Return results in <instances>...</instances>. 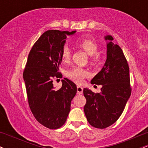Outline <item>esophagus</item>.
I'll use <instances>...</instances> for the list:
<instances>
[{"instance_id":"obj_1","label":"esophagus","mask_w":148,"mask_h":148,"mask_svg":"<svg viewBox=\"0 0 148 148\" xmlns=\"http://www.w3.org/2000/svg\"><path fill=\"white\" fill-rule=\"evenodd\" d=\"M83 88L82 86H77V94H82L83 93Z\"/></svg>"}]
</instances>
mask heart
<instances>
[{"label": "heart", "instance_id": "1", "mask_svg": "<svg viewBox=\"0 0 148 148\" xmlns=\"http://www.w3.org/2000/svg\"><path fill=\"white\" fill-rule=\"evenodd\" d=\"M75 45L90 56V63L93 66H96L100 62V56L97 52L98 50V44L96 40L90 37H82L76 40ZM62 59L64 62L70 60L71 50L67 46L63 48L61 53ZM89 75L88 71L81 67H74L67 73L69 79L77 83H82L84 78Z\"/></svg>", "mask_w": 148, "mask_h": 148}]
</instances>
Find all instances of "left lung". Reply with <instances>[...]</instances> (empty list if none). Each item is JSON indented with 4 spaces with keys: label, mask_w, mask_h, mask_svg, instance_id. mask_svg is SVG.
<instances>
[{
    "label": "left lung",
    "mask_w": 148,
    "mask_h": 148,
    "mask_svg": "<svg viewBox=\"0 0 148 148\" xmlns=\"http://www.w3.org/2000/svg\"><path fill=\"white\" fill-rule=\"evenodd\" d=\"M105 39L108 41L106 61L90 82L102 85L101 91L95 93L86 88L84 89L86 116L89 124L98 129H105L117 121L131 93L129 67L124 53L113 43L112 36L107 35Z\"/></svg>",
    "instance_id": "obj_1"
}]
</instances>
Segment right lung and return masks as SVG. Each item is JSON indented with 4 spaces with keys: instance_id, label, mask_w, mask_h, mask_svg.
Here are the masks:
<instances>
[{
    "instance_id": "1",
    "label": "right lung",
    "mask_w": 148,
    "mask_h": 148,
    "mask_svg": "<svg viewBox=\"0 0 148 148\" xmlns=\"http://www.w3.org/2000/svg\"><path fill=\"white\" fill-rule=\"evenodd\" d=\"M76 31L48 30L33 45L23 73L29 108L36 119L50 129L60 128L70 111L71 102L77 91L76 84L66 78L56 90L53 80L60 78L61 53L66 36Z\"/></svg>"
}]
</instances>
